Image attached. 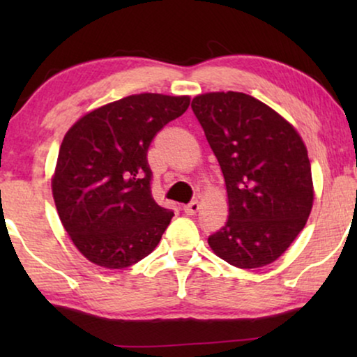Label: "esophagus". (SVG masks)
<instances>
[{"mask_svg": "<svg viewBox=\"0 0 357 357\" xmlns=\"http://www.w3.org/2000/svg\"><path fill=\"white\" fill-rule=\"evenodd\" d=\"M199 209V203L198 202H192L190 204H185L183 206V213L188 214V216H192V214H195Z\"/></svg>", "mask_w": 357, "mask_h": 357, "instance_id": "esophagus-1", "label": "esophagus"}]
</instances>
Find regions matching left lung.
Masks as SVG:
<instances>
[{
	"label": "left lung",
	"instance_id": "obj_1",
	"mask_svg": "<svg viewBox=\"0 0 357 357\" xmlns=\"http://www.w3.org/2000/svg\"><path fill=\"white\" fill-rule=\"evenodd\" d=\"M192 109L226 182L229 216L209 236V247L242 270L270 265L299 236L314 206L304 141L284 116L243 92L199 94Z\"/></svg>",
	"mask_w": 357,
	"mask_h": 357
}]
</instances>
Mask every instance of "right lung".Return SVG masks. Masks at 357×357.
I'll return each mask as SVG.
<instances>
[{
  "instance_id": "1",
  "label": "right lung",
  "mask_w": 357,
  "mask_h": 357,
  "mask_svg": "<svg viewBox=\"0 0 357 357\" xmlns=\"http://www.w3.org/2000/svg\"><path fill=\"white\" fill-rule=\"evenodd\" d=\"M190 96L143 92L87 112L66 131L52 193L68 236L97 266L121 270L158 247L174 213L151 195L148 149Z\"/></svg>"
}]
</instances>
